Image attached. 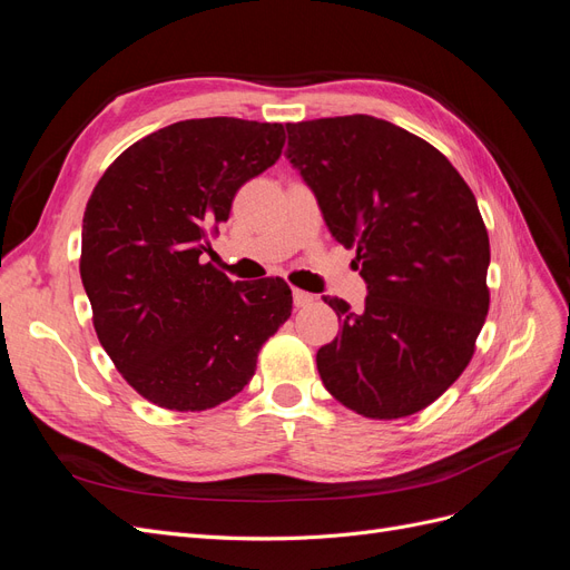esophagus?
Segmentation results:
<instances>
[{"mask_svg":"<svg viewBox=\"0 0 570 570\" xmlns=\"http://www.w3.org/2000/svg\"><path fill=\"white\" fill-rule=\"evenodd\" d=\"M292 299H295V306H308L314 302V295H308V292H304V289H295L292 292Z\"/></svg>","mask_w":570,"mask_h":570,"instance_id":"esophagus-1","label":"esophagus"}]
</instances>
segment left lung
Instances as JSON below:
<instances>
[{
    "instance_id": "obj_1",
    "label": "left lung",
    "mask_w": 570,
    "mask_h": 570,
    "mask_svg": "<svg viewBox=\"0 0 570 570\" xmlns=\"http://www.w3.org/2000/svg\"><path fill=\"white\" fill-rule=\"evenodd\" d=\"M285 157L331 235L356 249L368 297H331L342 335L318 350L325 390L368 419L411 416L469 366L485 323L490 239L471 187L421 137L375 116L287 124Z\"/></svg>"
}]
</instances>
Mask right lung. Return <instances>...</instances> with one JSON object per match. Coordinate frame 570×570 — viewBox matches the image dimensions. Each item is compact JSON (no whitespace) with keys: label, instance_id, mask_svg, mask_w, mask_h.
Wrapping results in <instances>:
<instances>
[{"label":"right lung","instance_id":"add662e5","mask_svg":"<svg viewBox=\"0 0 570 570\" xmlns=\"http://www.w3.org/2000/svg\"><path fill=\"white\" fill-rule=\"evenodd\" d=\"M281 124L180 120L107 168L82 218L80 278L120 375L170 411L228 402L292 314L281 278L233 283L204 264L233 197L281 157Z\"/></svg>","mask_w":570,"mask_h":570}]
</instances>
